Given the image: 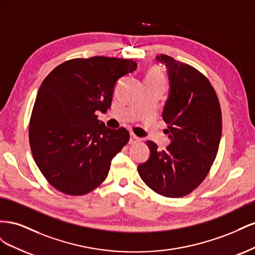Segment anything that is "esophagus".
Listing matches in <instances>:
<instances>
[{
  "mask_svg": "<svg viewBox=\"0 0 255 255\" xmlns=\"http://www.w3.org/2000/svg\"><path fill=\"white\" fill-rule=\"evenodd\" d=\"M141 139L138 136H136L135 134H130V137H129V143L130 144H133V143H137V142H139Z\"/></svg>",
  "mask_w": 255,
  "mask_h": 255,
  "instance_id": "obj_1",
  "label": "esophagus"
}]
</instances>
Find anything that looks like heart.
I'll use <instances>...</instances> for the list:
<instances>
[{
  "instance_id": "heart-1",
  "label": "heart",
  "mask_w": 255,
  "mask_h": 255,
  "mask_svg": "<svg viewBox=\"0 0 255 255\" xmlns=\"http://www.w3.org/2000/svg\"><path fill=\"white\" fill-rule=\"evenodd\" d=\"M149 78H153L155 80H159V81H163V75L160 74V72H158L157 70H152L150 73H149Z\"/></svg>"
}]
</instances>
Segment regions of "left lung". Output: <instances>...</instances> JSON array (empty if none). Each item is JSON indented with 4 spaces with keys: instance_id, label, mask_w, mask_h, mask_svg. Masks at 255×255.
<instances>
[{
    "instance_id": "1",
    "label": "left lung",
    "mask_w": 255,
    "mask_h": 255,
    "mask_svg": "<svg viewBox=\"0 0 255 255\" xmlns=\"http://www.w3.org/2000/svg\"><path fill=\"white\" fill-rule=\"evenodd\" d=\"M168 69L170 94L164 107L165 129L171 143L166 150L148 140L150 157L138 165L141 180L156 194L181 198L203 182L219 149L222 118L211 82L196 68L161 54Z\"/></svg>"
}]
</instances>
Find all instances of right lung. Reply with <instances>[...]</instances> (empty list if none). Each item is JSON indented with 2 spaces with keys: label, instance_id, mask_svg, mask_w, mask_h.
Here are the masks:
<instances>
[{
  "label": "right lung",
  "instance_id": "obj_1",
  "mask_svg": "<svg viewBox=\"0 0 255 255\" xmlns=\"http://www.w3.org/2000/svg\"><path fill=\"white\" fill-rule=\"evenodd\" d=\"M136 68L132 59L73 58L43 80L28 138L38 168L54 188L83 196L105 181L112 159L128 143L129 133L125 128H106L96 112H107L116 82Z\"/></svg>",
  "mask_w": 255,
  "mask_h": 255
}]
</instances>
